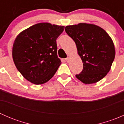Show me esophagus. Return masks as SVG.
Instances as JSON below:
<instances>
[{
	"label": "esophagus",
	"instance_id": "34e87169",
	"mask_svg": "<svg viewBox=\"0 0 124 124\" xmlns=\"http://www.w3.org/2000/svg\"><path fill=\"white\" fill-rule=\"evenodd\" d=\"M70 57H67V58H66L65 59V60H66V61H67V62H69V61H70Z\"/></svg>",
	"mask_w": 124,
	"mask_h": 124
}]
</instances>
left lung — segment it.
I'll return each mask as SVG.
<instances>
[{
    "label": "left lung",
    "mask_w": 124,
    "mask_h": 124,
    "mask_svg": "<svg viewBox=\"0 0 124 124\" xmlns=\"http://www.w3.org/2000/svg\"><path fill=\"white\" fill-rule=\"evenodd\" d=\"M65 32L74 41L83 68L76 77L85 84L98 82L107 75L115 56L112 38L101 27L87 23L67 26Z\"/></svg>",
    "instance_id": "8db88e82"
}]
</instances>
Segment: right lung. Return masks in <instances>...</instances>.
I'll return each mask as SVG.
<instances>
[{
    "mask_svg": "<svg viewBox=\"0 0 124 124\" xmlns=\"http://www.w3.org/2000/svg\"><path fill=\"white\" fill-rule=\"evenodd\" d=\"M64 28L40 23L24 30L16 37L12 58L16 68L27 80L41 85L54 76L61 63L57 55L56 39Z\"/></svg>",
    "mask_w": 124,
    "mask_h": 124,
    "instance_id": "obj_1",
    "label": "right lung"
}]
</instances>
